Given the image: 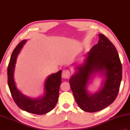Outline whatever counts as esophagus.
<instances>
[{
	"label": "esophagus",
	"instance_id": "34e87169",
	"mask_svg": "<svg viewBox=\"0 0 130 130\" xmlns=\"http://www.w3.org/2000/svg\"><path fill=\"white\" fill-rule=\"evenodd\" d=\"M70 76V72L68 70H63L62 73V77L63 79H69Z\"/></svg>",
	"mask_w": 130,
	"mask_h": 130
}]
</instances>
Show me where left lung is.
I'll return each instance as SVG.
<instances>
[{
	"mask_svg": "<svg viewBox=\"0 0 130 130\" xmlns=\"http://www.w3.org/2000/svg\"><path fill=\"white\" fill-rule=\"evenodd\" d=\"M98 44L85 55L83 64H74L75 72L69 80L72 92L78 106L89 112L100 111L116 99L122 80V65L113 44L102 34ZM104 79L99 90L91 93L88 87L95 75Z\"/></svg>",
	"mask_w": 130,
	"mask_h": 130,
	"instance_id": "obj_1",
	"label": "left lung"
}]
</instances>
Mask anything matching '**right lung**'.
Returning a JSON list of instances; mask_svg holds the SVG:
<instances>
[{"label":"right lung","instance_id":"right-lung-1","mask_svg":"<svg viewBox=\"0 0 130 130\" xmlns=\"http://www.w3.org/2000/svg\"><path fill=\"white\" fill-rule=\"evenodd\" d=\"M27 40H22L12 53L8 67V83L12 97L21 109L36 115L47 113L55 107L58 100L59 88L61 83V70L49 75L45 80L44 93L37 98L28 97L17 87L14 80V71L17 59Z\"/></svg>","mask_w":130,"mask_h":130}]
</instances>
